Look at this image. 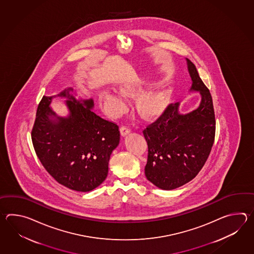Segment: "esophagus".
<instances>
[{"mask_svg": "<svg viewBox=\"0 0 254 254\" xmlns=\"http://www.w3.org/2000/svg\"><path fill=\"white\" fill-rule=\"evenodd\" d=\"M120 131H121L122 136H126V135L129 134V132H130V129L129 128H127V127H125V126H123V127H121Z\"/></svg>", "mask_w": 254, "mask_h": 254, "instance_id": "34e87169", "label": "esophagus"}]
</instances>
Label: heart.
Instances as JSON below:
<instances>
[{"label":"heart","instance_id":"1","mask_svg":"<svg viewBox=\"0 0 254 254\" xmlns=\"http://www.w3.org/2000/svg\"><path fill=\"white\" fill-rule=\"evenodd\" d=\"M145 78H134L120 82L118 92L105 90L100 92V101L109 116L117 118L125 114L127 105L122 97L131 98L141 92L146 85ZM169 103V94L163 89L141 92L135 98L134 108L142 119L151 121L160 117Z\"/></svg>","mask_w":254,"mask_h":254}]
</instances>
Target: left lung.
Listing matches in <instances>:
<instances>
[{"label": "left lung", "mask_w": 254, "mask_h": 254, "mask_svg": "<svg viewBox=\"0 0 254 254\" xmlns=\"http://www.w3.org/2000/svg\"><path fill=\"white\" fill-rule=\"evenodd\" d=\"M191 79L190 92H199L197 108L180 113L171 104L160 119L143 130L148 144L145 176L160 189L170 190L189 183L203 167L215 136V116L211 93L195 65L185 58Z\"/></svg>", "instance_id": "obj_1"}]
</instances>
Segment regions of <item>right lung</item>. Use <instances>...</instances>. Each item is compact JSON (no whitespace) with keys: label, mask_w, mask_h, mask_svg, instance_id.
Segmentation results:
<instances>
[{"label":"right lung","mask_w":254,"mask_h":254,"mask_svg":"<svg viewBox=\"0 0 254 254\" xmlns=\"http://www.w3.org/2000/svg\"><path fill=\"white\" fill-rule=\"evenodd\" d=\"M71 87L39 103L32 130L35 152L43 167L60 184L86 192L97 188L108 175L112 152L119 145L118 125L92 111V98H76ZM65 97L67 117L50 107L54 97Z\"/></svg>","instance_id":"add662e5"}]
</instances>
